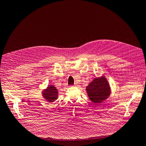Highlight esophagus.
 <instances>
[{
	"mask_svg": "<svg viewBox=\"0 0 146 146\" xmlns=\"http://www.w3.org/2000/svg\"><path fill=\"white\" fill-rule=\"evenodd\" d=\"M74 86H77V85H74Z\"/></svg>",
	"mask_w": 146,
	"mask_h": 146,
	"instance_id": "esophagus-1",
	"label": "esophagus"
}]
</instances>
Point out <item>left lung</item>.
Wrapping results in <instances>:
<instances>
[{"label": "left lung", "mask_w": 146, "mask_h": 146, "mask_svg": "<svg viewBox=\"0 0 146 146\" xmlns=\"http://www.w3.org/2000/svg\"><path fill=\"white\" fill-rule=\"evenodd\" d=\"M86 90L90 99L94 104L102 103L111 93L108 82L104 76L94 79Z\"/></svg>", "instance_id": "8db88e82"}]
</instances>
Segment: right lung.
<instances>
[{
    "label": "right lung",
    "instance_id": "1",
    "mask_svg": "<svg viewBox=\"0 0 146 146\" xmlns=\"http://www.w3.org/2000/svg\"><path fill=\"white\" fill-rule=\"evenodd\" d=\"M58 90L55 86L49 85L47 88V89L43 91L42 96L46 100L49 102H52L58 98Z\"/></svg>",
    "mask_w": 146,
    "mask_h": 146
}]
</instances>
